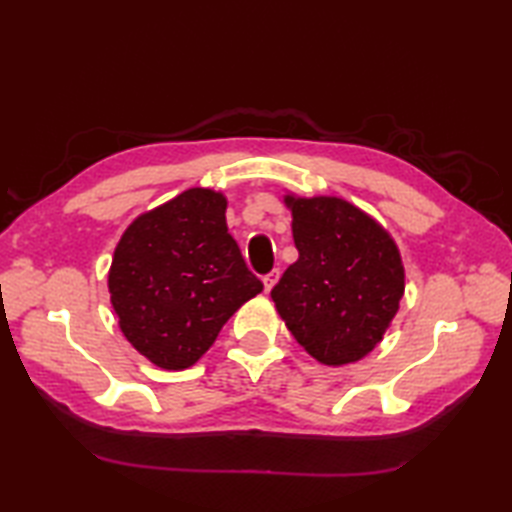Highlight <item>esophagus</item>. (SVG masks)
Returning <instances> with one entry per match:
<instances>
[{"label": "esophagus", "mask_w": 512, "mask_h": 512, "mask_svg": "<svg viewBox=\"0 0 512 512\" xmlns=\"http://www.w3.org/2000/svg\"><path fill=\"white\" fill-rule=\"evenodd\" d=\"M277 281H279V270H270L268 275H264V288H266V292L273 290Z\"/></svg>", "instance_id": "esophagus-1"}]
</instances>
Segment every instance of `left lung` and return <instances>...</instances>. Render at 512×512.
Listing matches in <instances>:
<instances>
[{
  "label": "left lung",
  "mask_w": 512,
  "mask_h": 512,
  "mask_svg": "<svg viewBox=\"0 0 512 512\" xmlns=\"http://www.w3.org/2000/svg\"><path fill=\"white\" fill-rule=\"evenodd\" d=\"M299 259L270 292L297 343L321 365L358 363L383 341L405 295V266L376 217L336 195L288 191Z\"/></svg>",
  "instance_id": "obj_1"
}]
</instances>
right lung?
<instances>
[{
	"mask_svg": "<svg viewBox=\"0 0 512 512\" xmlns=\"http://www.w3.org/2000/svg\"><path fill=\"white\" fill-rule=\"evenodd\" d=\"M226 206L222 191L191 187L140 213L114 248L107 288L118 328L160 369L198 363L264 290L228 233Z\"/></svg>",
	"mask_w": 512,
	"mask_h": 512,
	"instance_id": "1",
	"label": "right lung"
}]
</instances>
